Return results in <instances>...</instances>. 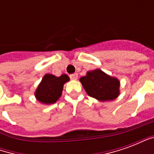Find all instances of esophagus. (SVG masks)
Listing matches in <instances>:
<instances>
[{
    "instance_id": "obj_1",
    "label": "esophagus",
    "mask_w": 154,
    "mask_h": 154,
    "mask_svg": "<svg viewBox=\"0 0 154 154\" xmlns=\"http://www.w3.org/2000/svg\"><path fill=\"white\" fill-rule=\"evenodd\" d=\"M77 77H78L77 73H73V74H71L70 75V78L72 79V80H77Z\"/></svg>"
}]
</instances>
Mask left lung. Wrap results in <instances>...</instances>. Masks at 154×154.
<instances>
[{
	"label": "left lung",
	"instance_id": "obj_1",
	"mask_svg": "<svg viewBox=\"0 0 154 154\" xmlns=\"http://www.w3.org/2000/svg\"><path fill=\"white\" fill-rule=\"evenodd\" d=\"M80 82L88 96L100 101L113 100L119 96V81L99 68L87 72Z\"/></svg>",
	"mask_w": 154,
	"mask_h": 154
}]
</instances>
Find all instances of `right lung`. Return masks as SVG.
I'll return each instance as SVG.
<instances>
[{
  "mask_svg": "<svg viewBox=\"0 0 154 154\" xmlns=\"http://www.w3.org/2000/svg\"><path fill=\"white\" fill-rule=\"evenodd\" d=\"M69 80L70 78L66 74H63L60 77L45 74L35 91L36 100L45 105L55 103L62 96L64 84Z\"/></svg>",
  "mask_w": 154,
  "mask_h": 154,
  "instance_id": "add662e5",
  "label": "right lung"
}]
</instances>
